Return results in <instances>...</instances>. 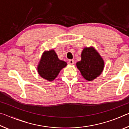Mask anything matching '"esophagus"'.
<instances>
[{"instance_id": "obj_1", "label": "esophagus", "mask_w": 129, "mask_h": 129, "mask_svg": "<svg viewBox=\"0 0 129 129\" xmlns=\"http://www.w3.org/2000/svg\"><path fill=\"white\" fill-rule=\"evenodd\" d=\"M68 62L70 65H73V64H74V63H75V61H74V60H70Z\"/></svg>"}]
</instances>
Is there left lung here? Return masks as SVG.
I'll return each mask as SVG.
<instances>
[{
	"instance_id": "1",
	"label": "left lung",
	"mask_w": 129,
	"mask_h": 129,
	"mask_svg": "<svg viewBox=\"0 0 129 129\" xmlns=\"http://www.w3.org/2000/svg\"><path fill=\"white\" fill-rule=\"evenodd\" d=\"M76 66L82 77L91 81L102 73L105 62L94 48L85 47L81 52V60L76 63Z\"/></svg>"
}]
</instances>
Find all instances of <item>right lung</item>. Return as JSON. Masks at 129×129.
<instances>
[{
    "mask_svg": "<svg viewBox=\"0 0 129 129\" xmlns=\"http://www.w3.org/2000/svg\"><path fill=\"white\" fill-rule=\"evenodd\" d=\"M67 65L64 61L58 58L54 49L43 52L38 65V72L43 78L49 81H53L62 68Z\"/></svg>",
    "mask_w": 129,
    "mask_h": 129,
    "instance_id": "add662e5",
    "label": "right lung"
}]
</instances>
